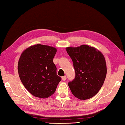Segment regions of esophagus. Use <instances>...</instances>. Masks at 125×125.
I'll return each instance as SVG.
<instances>
[{"label":"esophagus","mask_w":125,"mask_h":125,"mask_svg":"<svg viewBox=\"0 0 125 125\" xmlns=\"http://www.w3.org/2000/svg\"><path fill=\"white\" fill-rule=\"evenodd\" d=\"M66 78H67L66 76H63V77H62V80H63V81H64V80H66Z\"/></svg>","instance_id":"1"}]
</instances>
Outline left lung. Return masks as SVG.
Masks as SVG:
<instances>
[{
	"mask_svg": "<svg viewBox=\"0 0 125 125\" xmlns=\"http://www.w3.org/2000/svg\"><path fill=\"white\" fill-rule=\"evenodd\" d=\"M73 63L75 77L68 84L74 96L81 100L92 98L102 87L106 75L105 59L95 48L83 45L67 47Z\"/></svg>",
	"mask_w": 125,
	"mask_h": 125,
	"instance_id": "left-lung-1",
	"label": "left lung"
}]
</instances>
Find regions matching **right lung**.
<instances>
[{"mask_svg": "<svg viewBox=\"0 0 125 125\" xmlns=\"http://www.w3.org/2000/svg\"><path fill=\"white\" fill-rule=\"evenodd\" d=\"M56 48L37 44L23 51L18 62V73L23 85L33 96L47 98L53 94L61 78L57 75L53 60Z\"/></svg>", "mask_w": 125, "mask_h": 125, "instance_id": "add662e5", "label": "right lung"}]
</instances>
